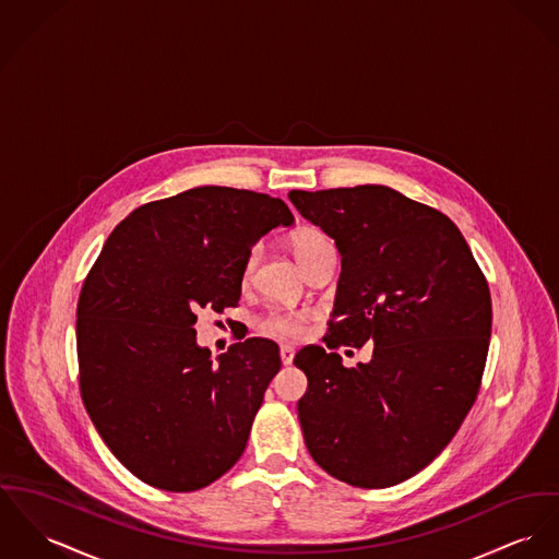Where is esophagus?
I'll list each match as a JSON object with an SVG mask.
<instances>
[{
  "mask_svg": "<svg viewBox=\"0 0 559 559\" xmlns=\"http://www.w3.org/2000/svg\"><path fill=\"white\" fill-rule=\"evenodd\" d=\"M294 355H296V350H294V346H281V361L285 364V366H289L292 361H294Z\"/></svg>",
  "mask_w": 559,
  "mask_h": 559,
  "instance_id": "1",
  "label": "esophagus"
}]
</instances>
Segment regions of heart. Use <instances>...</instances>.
I'll return each mask as SVG.
<instances>
[{
    "mask_svg": "<svg viewBox=\"0 0 559 559\" xmlns=\"http://www.w3.org/2000/svg\"><path fill=\"white\" fill-rule=\"evenodd\" d=\"M289 249L300 261L301 267L308 263V259L314 258L321 249L330 247V238L325 236L323 229H319L317 225H300L289 234ZM258 265V249H251L247 253V258L242 261V272L240 278L247 285L253 278ZM310 319L308 312L304 310H276L265 314L259 321V330L267 336L281 338V341H298L306 330V321Z\"/></svg>",
    "mask_w": 559,
    "mask_h": 559,
    "instance_id": "1",
    "label": "heart"
}]
</instances>
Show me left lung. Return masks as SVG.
<instances>
[{"instance_id":"1","label":"left lung","mask_w":559,"mask_h":559,"mask_svg":"<svg viewBox=\"0 0 559 559\" xmlns=\"http://www.w3.org/2000/svg\"><path fill=\"white\" fill-rule=\"evenodd\" d=\"M343 258L328 348L374 343L344 368L306 346L294 364L310 457L334 478L383 489L424 471L451 442L480 389L491 296L468 242L440 211L383 185L289 191Z\"/></svg>"}]
</instances>
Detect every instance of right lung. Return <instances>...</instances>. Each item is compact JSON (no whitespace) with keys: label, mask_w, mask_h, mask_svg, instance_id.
I'll list each match as a JSON object with an SVG mask.
<instances>
[{"label":"right lung","mask_w":559,"mask_h":559,"mask_svg":"<svg viewBox=\"0 0 559 559\" xmlns=\"http://www.w3.org/2000/svg\"><path fill=\"white\" fill-rule=\"evenodd\" d=\"M292 223L278 198L195 187L135 209L88 270L76 308L81 397L142 483L198 491L245 453L281 370L278 344L247 338L213 359L195 344V310L238 306L247 253Z\"/></svg>","instance_id":"add662e5"}]
</instances>
